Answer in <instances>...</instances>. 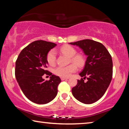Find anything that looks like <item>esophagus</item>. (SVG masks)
I'll return each mask as SVG.
<instances>
[{"label": "esophagus", "instance_id": "34e87169", "mask_svg": "<svg viewBox=\"0 0 129 129\" xmlns=\"http://www.w3.org/2000/svg\"><path fill=\"white\" fill-rule=\"evenodd\" d=\"M68 79V78H65V77H61V80L62 81L63 80H67Z\"/></svg>", "mask_w": 129, "mask_h": 129}]
</instances>
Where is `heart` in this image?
<instances>
[{
  "label": "heart",
  "instance_id": "b5f03b06",
  "mask_svg": "<svg viewBox=\"0 0 129 129\" xmlns=\"http://www.w3.org/2000/svg\"><path fill=\"white\" fill-rule=\"evenodd\" d=\"M62 53L71 57L70 61L75 64H71L67 66H58L54 69V73L61 77H68L72 73L77 71V65L79 67L84 66L85 62L84 56L81 54L77 53V51L75 48L71 45H65L60 49ZM47 61L50 65H55L56 62V52L54 49H52L48 52L47 54Z\"/></svg>",
  "mask_w": 129,
  "mask_h": 129
}]
</instances>
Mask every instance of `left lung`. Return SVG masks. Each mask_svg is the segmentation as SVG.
<instances>
[{
  "label": "left lung",
  "instance_id": "8db88e82",
  "mask_svg": "<svg viewBox=\"0 0 129 129\" xmlns=\"http://www.w3.org/2000/svg\"><path fill=\"white\" fill-rule=\"evenodd\" d=\"M77 45L88 56L85 65L80 73L84 78L77 80V84L72 89L76 99L82 103L91 104L104 95L112 79V56L101 43L90 39L70 43ZM86 78L87 81L84 82Z\"/></svg>",
  "mask_w": 129,
  "mask_h": 129
}]
</instances>
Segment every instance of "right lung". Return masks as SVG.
I'll list each match as a JSON object with an SVG mask.
<instances>
[{
  "instance_id": "add662e5",
  "label": "right lung",
  "mask_w": 129,
  "mask_h": 129,
  "mask_svg": "<svg viewBox=\"0 0 129 129\" xmlns=\"http://www.w3.org/2000/svg\"><path fill=\"white\" fill-rule=\"evenodd\" d=\"M56 45L44 40L35 41L21 51L16 61L17 81L25 97L34 103L47 104L57 94L60 78L46 70L47 54ZM44 74L51 76L49 80L43 79Z\"/></svg>"
}]
</instances>
